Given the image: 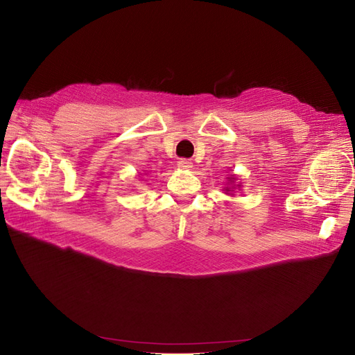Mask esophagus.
I'll list each match as a JSON object with an SVG mask.
<instances>
[{"mask_svg": "<svg viewBox=\"0 0 355 355\" xmlns=\"http://www.w3.org/2000/svg\"><path fill=\"white\" fill-rule=\"evenodd\" d=\"M178 167L179 168H182V170H191V167H192V163L189 159H179L178 161Z\"/></svg>", "mask_w": 355, "mask_h": 355, "instance_id": "esophagus-1", "label": "esophagus"}]
</instances>
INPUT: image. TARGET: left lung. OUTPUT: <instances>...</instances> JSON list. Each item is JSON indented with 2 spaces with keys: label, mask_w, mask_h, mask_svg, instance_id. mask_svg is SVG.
<instances>
[{
  "label": "left lung",
  "mask_w": 355,
  "mask_h": 355,
  "mask_svg": "<svg viewBox=\"0 0 355 355\" xmlns=\"http://www.w3.org/2000/svg\"><path fill=\"white\" fill-rule=\"evenodd\" d=\"M241 188V184H237V176L235 175H228L227 176V187H225L222 191H225V194L234 196L235 191Z\"/></svg>",
  "instance_id": "obj_1"
}]
</instances>
